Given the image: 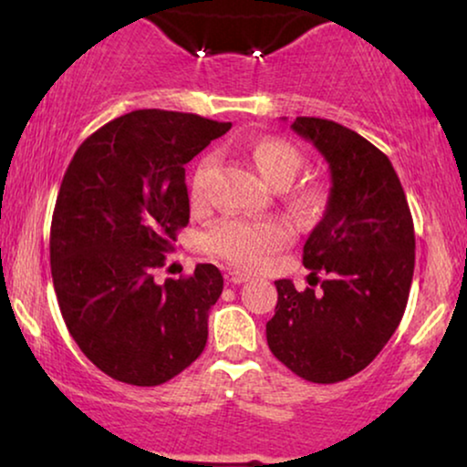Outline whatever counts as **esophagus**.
<instances>
[{"mask_svg": "<svg viewBox=\"0 0 467 467\" xmlns=\"http://www.w3.org/2000/svg\"><path fill=\"white\" fill-rule=\"evenodd\" d=\"M225 280L229 285H242V283H246V280H248V274L238 272V270H227Z\"/></svg>", "mask_w": 467, "mask_h": 467, "instance_id": "esophagus-1", "label": "esophagus"}]
</instances>
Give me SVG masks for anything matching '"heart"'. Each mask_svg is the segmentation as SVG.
<instances>
[{"mask_svg":"<svg viewBox=\"0 0 467 467\" xmlns=\"http://www.w3.org/2000/svg\"><path fill=\"white\" fill-rule=\"evenodd\" d=\"M259 174L274 187H289L304 168V155L296 144L283 138H264L251 149ZM214 159L206 157L197 165L191 181V197L202 202ZM286 202L299 219L312 221L325 213L329 191L323 182H304L286 191ZM291 240V227L280 219H223L202 235L203 251L225 259L232 265L259 267L264 261Z\"/></svg>","mask_w":467,"mask_h":467,"instance_id":"1","label":"heart"}]
</instances>
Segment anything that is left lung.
Segmentation results:
<instances>
[{"label":"left lung","instance_id":"obj_1","mask_svg":"<svg viewBox=\"0 0 467 467\" xmlns=\"http://www.w3.org/2000/svg\"><path fill=\"white\" fill-rule=\"evenodd\" d=\"M291 130L327 159L331 189L304 244L310 286L274 283L267 347L299 379L331 385L368 368L398 329L412 285L414 223L391 161L372 142L317 117H297Z\"/></svg>","mask_w":467,"mask_h":467}]
</instances>
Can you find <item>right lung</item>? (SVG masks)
Returning <instances> with one entry per match:
<instances>
[{
    "label": "right lung",
    "mask_w": 467,
    "mask_h": 467,
    "mask_svg": "<svg viewBox=\"0 0 467 467\" xmlns=\"http://www.w3.org/2000/svg\"><path fill=\"white\" fill-rule=\"evenodd\" d=\"M189 112L133 110L78 146L50 223V272L63 321L114 380L157 387L202 355L223 291L213 264L155 283L189 225L184 165L229 131Z\"/></svg>",
    "instance_id": "1"
}]
</instances>
